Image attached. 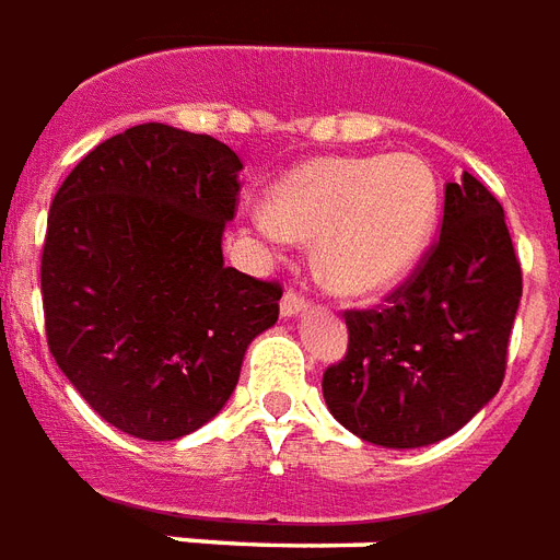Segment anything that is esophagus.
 <instances>
[{"mask_svg": "<svg viewBox=\"0 0 560 560\" xmlns=\"http://www.w3.org/2000/svg\"><path fill=\"white\" fill-rule=\"evenodd\" d=\"M305 305H308L305 296L296 291H288L284 296H281V314H284V317H293V314L305 312Z\"/></svg>", "mask_w": 560, "mask_h": 560, "instance_id": "esophagus-1", "label": "esophagus"}]
</instances>
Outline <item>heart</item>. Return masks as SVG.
<instances>
[{
  "instance_id": "1",
  "label": "heart",
  "mask_w": 560,
  "mask_h": 560,
  "mask_svg": "<svg viewBox=\"0 0 560 560\" xmlns=\"http://www.w3.org/2000/svg\"><path fill=\"white\" fill-rule=\"evenodd\" d=\"M436 213V175L421 156H317L281 177L252 225L276 246L320 237L323 281L343 296H376L424 255Z\"/></svg>"
}]
</instances>
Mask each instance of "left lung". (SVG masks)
Segmentation results:
<instances>
[{"mask_svg":"<svg viewBox=\"0 0 560 560\" xmlns=\"http://www.w3.org/2000/svg\"><path fill=\"white\" fill-rule=\"evenodd\" d=\"M523 269L504 210L478 177L445 184L439 240L380 308L343 314L347 355L323 374L326 407L383 448L457 433L504 380Z\"/></svg>","mask_w":560,"mask_h":560,"instance_id":"obj_1","label":"left lung"}]
</instances>
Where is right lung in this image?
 I'll return each mask as SVG.
<instances>
[{
	"label": "right lung",
	"mask_w": 560,
	"mask_h": 560,
	"mask_svg": "<svg viewBox=\"0 0 560 560\" xmlns=\"http://www.w3.org/2000/svg\"><path fill=\"white\" fill-rule=\"evenodd\" d=\"M240 156L139 124L85 153L52 198L40 255L49 353L103 421L148 442L192 433L234 392L279 281L225 267Z\"/></svg>",
	"instance_id": "add662e5"
}]
</instances>
